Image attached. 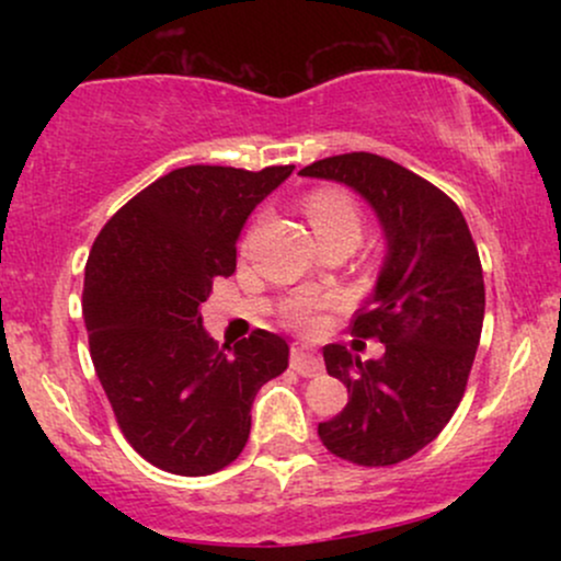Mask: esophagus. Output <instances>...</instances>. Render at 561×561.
Wrapping results in <instances>:
<instances>
[{
	"label": "esophagus",
	"instance_id": "1",
	"mask_svg": "<svg viewBox=\"0 0 561 561\" xmlns=\"http://www.w3.org/2000/svg\"><path fill=\"white\" fill-rule=\"evenodd\" d=\"M289 364H293V369L302 377H317V375H321V371H324V364H321V358L317 356V353H311L308 347H302V345L293 347Z\"/></svg>",
	"mask_w": 561,
	"mask_h": 561
}]
</instances>
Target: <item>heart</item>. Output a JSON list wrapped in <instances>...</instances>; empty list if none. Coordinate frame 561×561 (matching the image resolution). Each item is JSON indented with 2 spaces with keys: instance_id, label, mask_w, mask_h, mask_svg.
Masks as SVG:
<instances>
[{
  "instance_id": "heart-1",
  "label": "heart",
  "mask_w": 561,
  "mask_h": 561,
  "mask_svg": "<svg viewBox=\"0 0 561 561\" xmlns=\"http://www.w3.org/2000/svg\"><path fill=\"white\" fill-rule=\"evenodd\" d=\"M306 208L308 221H311L313 231L319 234V240L327 248L334 244H345V248H356L358 240L364 234V214L358 199L343 186L324 184L313 186L306 195ZM334 300L330 295H298V298L289 300L285 321L293 330L300 332H313L319 330L321 317H324L327 308H332Z\"/></svg>"
}]
</instances>
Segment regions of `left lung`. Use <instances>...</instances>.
<instances>
[{
	"instance_id": "8db88e82",
	"label": "left lung",
	"mask_w": 561,
	"mask_h": 561,
	"mask_svg": "<svg viewBox=\"0 0 561 561\" xmlns=\"http://www.w3.org/2000/svg\"><path fill=\"white\" fill-rule=\"evenodd\" d=\"M369 199L388 237V261L351 334L385 343L362 362L324 345V364L347 388L337 416L319 424L327 450L358 467H390L433 443L465 398L485 317L482 266L459 205L427 179L371 152L306 165Z\"/></svg>"
}]
</instances>
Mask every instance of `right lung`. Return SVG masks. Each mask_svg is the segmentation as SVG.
Masks as SVG:
<instances>
[{
    "mask_svg": "<svg viewBox=\"0 0 561 561\" xmlns=\"http://www.w3.org/2000/svg\"><path fill=\"white\" fill-rule=\"evenodd\" d=\"M293 169H176L96 234L83 276L89 353L121 433L158 469L199 478L229 467L255 392L287 369V343L266 330L224 353L199 306L234 274L242 224Z\"/></svg>",
    "mask_w": 561,
    "mask_h": 561,
    "instance_id": "obj_1",
    "label": "right lung"
}]
</instances>
